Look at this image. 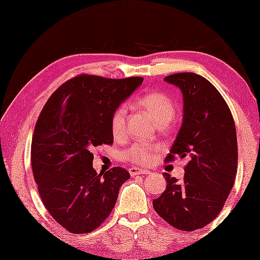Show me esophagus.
I'll return each instance as SVG.
<instances>
[{"instance_id":"1","label":"esophagus","mask_w":260,"mask_h":260,"mask_svg":"<svg viewBox=\"0 0 260 260\" xmlns=\"http://www.w3.org/2000/svg\"><path fill=\"white\" fill-rule=\"evenodd\" d=\"M129 173L131 176H136V175H140V174H150L151 172L147 169H142V168H136V167H131L129 169Z\"/></svg>"}]
</instances>
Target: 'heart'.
Returning a JSON list of instances; mask_svg holds the SVG:
<instances>
[{
  "instance_id": "1",
  "label": "heart",
  "mask_w": 260,
  "mask_h": 260,
  "mask_svg": "<svg viewBox=\"0 0 260 260\" xmlns=\"http://www.w3.org/2000/svg\"><path fill=\"white\" fill-rule=\"evenodd\" d=\"M136 105L145 110L158 125H166L176 114V105L167 93L151 91L140 95ZM126 107L120 106L110 116V131L114 138H121L125 134ZM155 147L146 143H136L125 152V158L137 165H150L154 160Z\"/></svg>"
}]
</instances>
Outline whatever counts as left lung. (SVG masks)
Instances as JSON below:
<instances>
[{
  "label": "left lung",
  "instance_id": "1",
  "mask_svg": "<svg viewBox=\"0 0 260 260\" xmlns=\"http://www.w3.org/2000/svg\"><path fill=\"white\" fill-rule=\"evenodd\" d=\"M181 88L183 123L166 162L186 158L184 177L165 173L166 190L153 207L170 226L183 232L205 227L222 210L237 173L235 122L214 85L193 72L165 78Z\"/></svg>",
  "mask_w": 260,
  "mask_h": 260
}]
</instances>
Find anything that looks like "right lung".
I'll return each instance as SVG.
<instances>
[{
    "label": "right lung",
    "instance_id": "add662e5",
    "mask_svg": "<svg viewBox=\"0 0 260 260\" xmlns=\"http://www.w3.org/2000/svg\"><path fill=\"white\" fill-rule=\"evenodd\" d=\"M142 83V77L78 75L50 95L38 117L31 145L34 181L47 211L68 232L100 227L129 180L121 167L98 174L92 152L112 145L110 116Z\"/></svg>",
    "mask_w": 260,
    "mask_h": 260
}]
</instances>
